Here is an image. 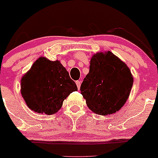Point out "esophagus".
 Segmentation results:
<instances>
[{"label": "esophagus", "mask_w": 158, "mask_h": 158, "mask_svg": "<svg viewBox=\"0 0 158 158\" xmlns=\"http://www.w3.org/2000/svg\"><path fill=\"white\" fill-rule=\"evenodd\" d=\"M76 85H77V88H78V89H79V88H80L81 82H79V81H76Z\"/></svg>", "instance_id": "1"}]
</instances>
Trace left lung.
<instances>
[{"label":"left lung","mask_w":158,"mask_h":158,"mask_svg":"<svg viewBox=\"0 0 158 158\" xmlns=\"http://www.w3.org/2000/svg\"><path fill=\"white\" fill-rule=\"evenodd\" d=\"M89 68L80 87L88 107L97 115L115 113L131 94L133 78L129 67L108 51L94 54Z\"/></svg>","instance_id":"obj_1"}]
</instances>
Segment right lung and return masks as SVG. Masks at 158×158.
Masks as SVG:
<instances>
[{"instance_id": "right-lung-1", "label": "right lung", "mask_w": 158, "mask_h": 158, "mask_svg": "<svg viewBox=\"0 0 158 158\" xmlns=\"http://www.w3.org/2000/svg\"><path fill=\"white\" fill-rule=\"evenodd\" d=\"M78 90L58 60L40 57L21 79V94L28 108L39 114L53 115L64 100Z\"/></svg>"}]
</instances>
